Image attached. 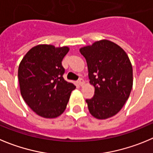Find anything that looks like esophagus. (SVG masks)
<instances>
[{"mask_svg":"<svg viewBox=\"0 0 153 153\" xmlns=\"http://www.w3.org/2000/svg\"><path fill=\"white\" fill-rule=\"evenodd\" d=\"M78 83H79V85H80V86H82V85H85V81H84L82 78H80V79L78 80Z\"/></svg>","mask_w":153,"mask_h":153,"instance_id":"obj_1","label":"esophagus"}]
</instances>
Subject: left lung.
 <instances>
[{
	"label": "left lung",
	"instance_id": "8db88e82",
	"mask_svg": "<svg viewBox=\"0 0 153 153\" xmlns=\"http://www.w3.org/2000/svg\"><path fill=\"white\" fill-rule=\"evenodd\" d=\"M79 52L86 60L94 95L86 100L91 116L106 119L117 114L128 99L133 86V69L124 49L108 40L95 41Z\"/></svg>",
	"mask_w": 153,
	"mask_h": 153
}]
</instances>
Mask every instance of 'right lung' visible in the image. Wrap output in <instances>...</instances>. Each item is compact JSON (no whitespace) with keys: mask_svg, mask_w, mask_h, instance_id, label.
Wrapping results in <instances>:
<instances>
[{"mask_svg":"<svg viewBox=\"0 0 153 153\" xmlns=\"http://www.w3.org/2000/svg\"><path fill=\"white\" fill-rule=\"evenodd\" d=\"M68 46L56 47L39 44L32 47L22 59L18 70L23 99L36 114L46 119L61 116L76 86L63 78L64 57Z\"/></svg>","mask_w":153,"mask_h":153,"instance_id":"right-lung-1","label":"right lung"}]
</instances>
